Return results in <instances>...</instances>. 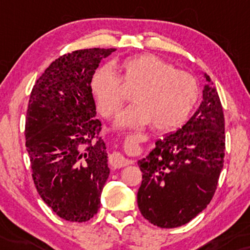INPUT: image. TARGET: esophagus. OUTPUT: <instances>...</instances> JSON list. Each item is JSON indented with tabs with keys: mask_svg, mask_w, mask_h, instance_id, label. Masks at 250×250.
<instances>
[{
	"mask_svg": "<svg viewBox=\"0 0 250 250\" xmlns=\"http://www.w3.org/2000/svg\"><path fill=\"white\" fill-rule=\"evenodd\" d=\"M109 163H110V166H113L114 168H122V167H125V166L130 165L131 161L130 160L125 159L121 153H116L115 151V153L110 155Z\"/></svg>",
	"mask_w": 250,
	"mask_h": 250,
	"instance_id": "obj_1",
	"label": "esophagus"
}]
</instances>
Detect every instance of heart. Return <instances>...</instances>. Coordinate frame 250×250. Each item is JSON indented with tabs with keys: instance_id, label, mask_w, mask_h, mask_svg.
Masks as SVG:
<instances>
[{
	"instance_id": "heart-1",
	"label": "heart",
	"mask_w": 250,
	"mask_h": 250,
	"mask_svg": "<svg viewBox=\"0 0 250 250\" xmlns=\"http://www.w3.org/2000/svg\"><path fill=\"white\" fill-rule=\"evenodd\" d=\"M93 73L89 88L104 117L119 113L125 99L122 87L134 89V104L117 117L116 127L136 129L153 123L159 130H173L187 121L197 101L199 88L186 71L151 54L131 56Z\"/></svg>"
}]
</instances>
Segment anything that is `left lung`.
Returning a JSON list of instances; mask_svg holds the SVG:
<instances>
[{
	"mask_svg": "<svg viewBox=\"0 0 250 250\" xmlns=\"http://www.w3.org/2000/svg\"><path fill=\"white\" fill-rule=\"evenodd\" d=\"M203 100L194 115L173 134L155 142L137 165L142 183L137 205L160 228L186 225L209 205L225 157V117L219 94L207 74Z\"/></svg>",
	"mask_w": 250,
	"mask_h": 250,
	"instance_id": "1",
	"label": "left lung"
}]
</instances>
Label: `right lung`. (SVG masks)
Wrapping results in <instances>:
<instances>
[{"instance_id":"obj_1","label":"right lung","mask_w":250,"mask_h":250,"mask_svg":"<svg viewBox=\"0 0 250 250\" xmlns=\"http://www.w3.org/2000/svg\"><path fill=\"white\" fill-rule=\"evenodd\" d=\"M115 48L76 50L55 60L31 90L25 146L40 196L63 220L85 222L100 209L109 176L101 122L89 81Z\"/></svg>"}]
</instances>
